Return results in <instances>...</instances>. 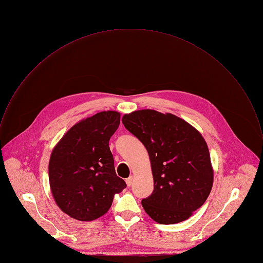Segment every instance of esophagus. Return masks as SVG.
I'll return each mask as SVG.
<instances>
[{
    "label": "esophagus",
    "instance_id": "34e87169",
    "mask_svg": "<svg viewBox=\"0 0 263 263\" xmlns=\"http://www.w3.org/2000/svg\"><path fill=\"white\" fill-rule=\"evenodd\" d=\"M125 181H126V184H127L128 186H130V185L133 184V182H134V177H133V176H129V177H127V178L125 179Z\"/></svg>",
    "mask_w": 263,
    "mask_h": 263
}]
</instances>
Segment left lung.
I'll use <instances>...</instances> for the list:
<instances>
[{"label": "left lung", "mask_w": 263, "mask_h": 263, "mask_svg": "<svg viewBox=\"0 0 263 263\" xmlns=\"http://www.w3.org/2000/svg\"><path fill=\"white\" fill-rule=\"evenodd\" d=\"M122 123L146 147L154 191L142 200L161 224L187 219L208 198L213 183L209 150L202 135L171 113L145 109L124 114Z\"/></svg>", "instance_id": "1"}]
</instances>
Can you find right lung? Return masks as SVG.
I'll return each mask as SVG.
<instances>
[{
    "label": "right lung",
    "mask_w": 263,
    "mask_h": 263,
    "mask_svg": "<svg viewBox=\"0 0 263 263\" xmlns=\"http://www.w3.org/2000/svg\"><path fill=\"white\" fill-rule=\"evenodd\" d=\"M120 123L116 111H102L74 124L52 151L50 186L59 208L70 217L95 220L126 187L114 168L109 140Z\"/></svg>",
    "instance_id": "obj_1"
}]
</instances>
